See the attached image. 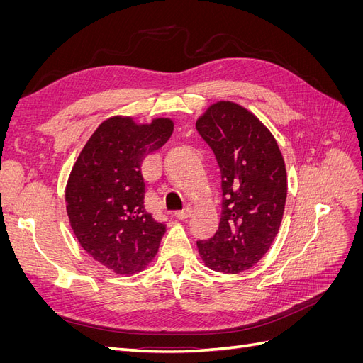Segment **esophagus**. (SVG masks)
I'll list each match as a JSON object with an SVG mask.
<instances>
[{"label": "esophagus", "instance_id": "34e87169", "mask_svg": "<svg viewBox=\"0 0 363 363\" xmlns=\"http://www.w3.org/2000/svg\"><path fill=\"white\" fill-rule=\"evenodd\" d=\"M191 207H186V208H183V211H177V212H174V216L175 218H179V219H186V218H189L191 216Z\"/></svg>", "mask_w": 363, "mask_h": 363}]
</instances>
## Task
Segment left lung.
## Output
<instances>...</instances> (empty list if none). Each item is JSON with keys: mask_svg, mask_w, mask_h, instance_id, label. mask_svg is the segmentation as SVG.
I'll list each match as a JSON object with an SVG mask.
<instances>
[{"mask_svg": "<svg viewBox=\"0 0 363 363\" xmlns=\"http://www.w3.org/2000/svg\"><path fill=\"white\" fill-rule=\"evenodd\" d=\"M195 125L216 157L223 189L216 233L196 247L211 269L239 274L267 255L279 233L288 194L284 160L271 131L236 103L212 104Z\"/></svg>", "mask_w": 363, "mask_h": 363, "instance_id": "obj_1", "label": "left lung"}]
</instances>
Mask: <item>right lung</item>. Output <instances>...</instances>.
Returning <instances> with one entry per match:
<instances>
[{
  "label": "right lung",
  "mask_w": 363,
  "mask_h": 363,
  "mask_svg": "<svg viewBox=\"0 0 363 363\" xmlns=\"http://www.w3.org/2000/svg\"><path fill=\"white\" fill-rule=\"evenodd\" d=\"M172 130L169 118L150 124L108 118L86 142L69 174L65 200L74 235L87 255L116 274L144 269L167 230L145 208L140 167L167 144Z\"/></svg>",
  "instance_id": "right-lung-1"
}]
</instances>
